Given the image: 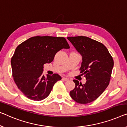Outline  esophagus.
Returning a JSON list of instances; mask_svg holds the SVG:
<instances>
[{"mask_svg":"<svg viewBox=\"0 0 127 127\" xmlns=\"http://www.w3.org/2000/svg\"><path fill=\"white\" fill-rule=\"evenodd\" d=\"M63 80L64 81H68V79L67 78V77H63Z\"/></svg>","mask_w":127,"mask_h":127,"instance_id":"34e87169","label":"esophagus"}]
</instances>
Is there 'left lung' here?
<instances>
[{
  "mask_svg": "<svg viewBox=\"0 0 127 127\" xmlns=\"http://www.w3.org/2000/svg\"><path fill=\"white\" fill-rule=\"evenodd\" d=\"M67 39L82 56L80 72L86 82L82 84L73 80L75 87L70 96L76 102L87 104L97 99L109 85L113 60L105 46L88 37H68Z\"/></svg>",
  "mask_w": 127,
  "mask_h": 127,
  "instance_id": "left-lung-1",
  "label": "left lung"
}]
</instances>
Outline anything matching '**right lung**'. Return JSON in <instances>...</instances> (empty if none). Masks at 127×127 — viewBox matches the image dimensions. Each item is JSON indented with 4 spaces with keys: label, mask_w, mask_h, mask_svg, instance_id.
Listing matches in <instances>:
<instances>
[{
    "label": "right lung",
    "mask_w": 127,
    "mask_h": 127,
    "mask_svg": "<svg viewBox=\"0 0 127 127\" xmlns=\"http://www.w3.org/2000/svg\"><path fill=\"white\" fill-rule=\"evenodd\" d=\"M63 48H69L64 37L48 36L30 37L16 47L11 60L12 76L18 88L28 99H45L54 84L61 80L57 73L45 76L43 72V65L51 63Z\"/></svg>",
    "instance_id": "obj_1"
}]
</instances>
